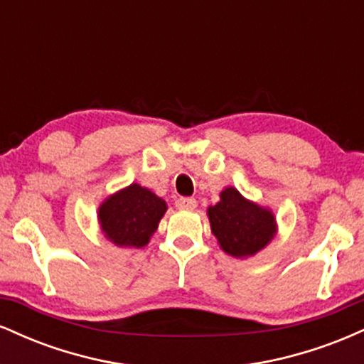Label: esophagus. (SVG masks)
I'll use <instances>...</instances> for the list:
<instances>
[{"mask_svg":"<svg viewBox=\"0 0 364 364\" xmlns=\"http://www.w3.org/2000/svg\"><path fill=\"white\" fill-rule=\"evenodd\" d=\"M176 207L181 208V210H193L196 207L195 198H188V196H183V198L176 200Z\"/></svg>","mask_w":364,"mask_h":364,"instance_id":"1","label":"esophagus"}]
</instances>
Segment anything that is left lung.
<instances>
[{
    "label": "left lung",
    "mask_w": 364,
    "mask_h": 364,
    "mask_svg": "<svg viewBox=\"0 0 364 364\" xmlns=\"http://www.w3.org/2000/svg\"><path fill=\"white\" fill-rule=\"evenodd\" d=\"M219 196V202L207 208L219 248L235 258H250L262 252L277 235L274 212L245 198L235 186L224 188Z\"/></svg>",
    "instance_id": "8db88e82"
}]
</instances>
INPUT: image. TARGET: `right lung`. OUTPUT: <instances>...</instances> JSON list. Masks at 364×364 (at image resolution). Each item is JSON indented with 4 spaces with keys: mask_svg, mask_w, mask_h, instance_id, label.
Here are the masks:
<instances>
[{
    "mask_svg": "<svg viewBox=\"0 0 364 364\" xmlns=\"http://www.w3.org/2000/svg\"><path fill=\"white\" fill-rule=\"evenodd\" d=\"M168 210L164 198L132 183L102 200L97 220L102 235L119 248H144Z\"/></svg>",
    "mask_w": 364,
    "mask_h": 364,
    "instance_id": "right-lung-1",
    "label": "right lung"
}]
</instances>
